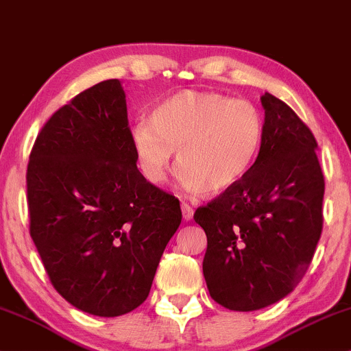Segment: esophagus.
I'll return each mask as SVG.
<instances>
[{
  "mask_svg": "<svg viewBox=\"0 0 351 351\" xmlns=\"http://www.w3.org/2000/svg\"><path fill=\"white\" fill-rule=\"evenodd\" d=\"M181 212H183V219H184L186 221L193 220L194 210H193V207L189 206V204H183V206H181Z\"/></svg>",
  "mask_w": 351,
  "mask_h": 351,
  "instance_id": "1",
  "label": "esophagus"
}]
</instances>
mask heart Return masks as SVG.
I'll return each instance as SVG.
<instances>
[{"mask_svg": "<svg viewBox=\"0 0 351 351\" xmlns=\"http://www.w3.org/2000/svg\"><path fill=\"white\" fill-rule=\"evenodd\" d=\"M265 136L261 110L217 92L180 90L154 106L131 130L141 171L162 183L173 152L180 184L191 194H221L237 186L259 157Z\"/></svg>", "mask_w": 351, "mask_h": 351, "instance_id": "b5f03b06", "label": "heart"}]
</instances>
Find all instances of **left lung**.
Listing matches in <instances>:
<instances>
[{
    "label": "left lung",
    "instance_id": "left-lung-1",
    "mask_svg": "<svg viewBox=\"0 0 351 351\" xmlns=\"http://www.w3.org/2000/svg\"><path fill=\"white\" fill-rule=\"evenodd\" d=\"M265 136L250 173L199 207L208 293L232 311L285 298L304 277L322 232L324 175L309 128L277 97H261Z\"/></svg>",
    "mask_w": 351,
    "mask_h": 351
}]
</instances>
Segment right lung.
<instances>
[{
  "instance_id": "1",
  "label": "right lung",
  "mask_w": 351,
  "mask_h": 351,
  "mask_svg": "<svg viewBox=\"0 0 351 351\" xmlns=\"http://www.w3.org/2000/svg\"><path fill=\"white\" fill-rule=\"evenodd\" d=\"M27 201L30 237L53 287L100 317L144 303L181 223L178 199L137 170L118 79L81 92L42 128Z\"/></svg>"
}]
</instances>
